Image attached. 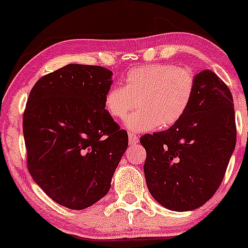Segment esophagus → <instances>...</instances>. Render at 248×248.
Listing matches in <instances>:
<instances>
[{
  "label": "esophagus",
  "instance_id": "esophagus-1",
  "mask_svg": "<svg viewBox=\"0 0 248 248\" xmlns=\"http://www.w3.org/2000/svg\"><path fill=\"white\" fill-rule=\"evenodd\" d=\"M128 141H130V144H137L139 142V137L133 133H128Z\"/></svg>",
  "mask_w": 248,
  "mask_h": 248
}]
</instances>
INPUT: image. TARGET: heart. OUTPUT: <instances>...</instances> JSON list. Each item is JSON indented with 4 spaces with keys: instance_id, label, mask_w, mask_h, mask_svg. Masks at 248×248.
Segmentation results:
<instances>
[{
    "instance_id": "b5f03b06",
    "label": "heart",
    "mask_w": 248,
    "mask_h": 248,
    "mask_svg": "<svg viewBox=\"0 0 248 248\" xmlns=\"http://www.w3.org/2000/svg\"><path fill=\"white\" fill-rule=\"evenodd\" d=\"M195 93L191 70L174 64H150L128 71L124 86H113L105 96V108L115 120H122L135 106L125 124L132 131L145 132L170 127L187 111Z\"/></svg>"
}]
</instances>
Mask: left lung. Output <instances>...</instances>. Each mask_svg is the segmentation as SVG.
<instances>
[{"mask_svg": "<svg viewBox=\"0 0 248 248\" xmlns=\"http://www.w3.org/2000/svg\"><path fill=\"white\" fill-rule=\"evenodd\" d=\"M149 192L165 208L189 211L215 195L236 145L233 100L210 70L196 74L187 111L168 130L140 139Z\"/></svg>", "mask_w": 248, "mask_h": 248, "instance_id": "left-lung-1", "label": "left lung"}]
</instances>
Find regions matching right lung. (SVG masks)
Instances as JSON below:
<instances>
[{
  "label": "right lung",
  "instance_id": "obj_1",
  "mask_svg": "<svg viewBox=\"0 0 248 248\" xmlns=\"http://www.w3.org/2000/svg\"><path fill=\"white\" fill-rule=\"evenodd\" d=\"M111 71L69 64L40 78L23 113L27 167L40 188L65 208L82 210L110 188L128 144L105 109Z\"/></svg>",
  "mask_w": 248,
  "mask_h": 248
}]
</instances>
